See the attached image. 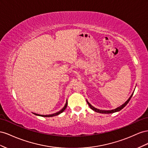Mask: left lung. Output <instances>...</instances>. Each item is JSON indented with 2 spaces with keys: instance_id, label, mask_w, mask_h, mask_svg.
<instances>
[{
  "instance_id": "8db88e82",
  "label": "left lung",
  "mask_w": 148,
  "mask_h": 148,
  "mask_svg": "<svg viewBox=\"0 0 148 148\" xmlns=\"http://www.w3.org/2000/svg\"><path fill=\"white\" fill-rule=\"evenodd\" d=\"M133 93H134V92H133ZM133 93L132 94V95L130 96V97L128 99V100L127 101H126V102L124 104L122 105L121 106H120V107H119L116 108V109L112 110H99V109H97V108H95V107H93L92 105H91L89 103V102H88V101H87V102L88 105H89L90 108L92 110H94V111L96 112H97V113H115V112H119V111L121 110V109H123V108L126 106V105L128 104V103L129 102V101L130 100L131 98L132 97V96H133Z\"/></svg>"
}]
</instances>
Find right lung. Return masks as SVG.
Masks as SVG:
<instances>
[{
  "label": "right lung",
  "instance_id": "1",
  "mask_svg": "<svg viewBox=\"0 0 148 148\" xmlns=\"http://www.w3.org/2000/svg\"><path fill=\"white\" fill-rule=\"evenodd\" d=\"M67 101L66 102V104H65V105H64V107H63V108H62L60 112H58L55 113H53V114H52V115H39V114H36V113H34V114H35V115H38V116H43V117H51V116H56V115H58L59 114H60L61 113H62V112H64V110H65V109L66 108V107H67Z\"/></svg>",
  "mask_w": 148,
  "mask_h": 148
}]
</instances>
